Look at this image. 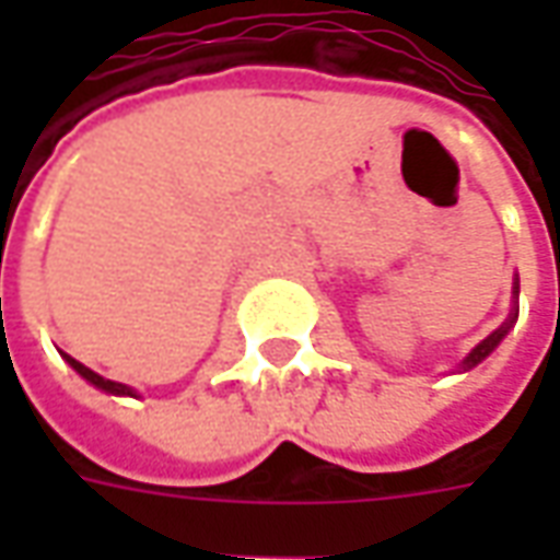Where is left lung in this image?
<instances>
[{"mask_svg":"<svg viewBox=\"0 0 560 560\" xmlns=\"http://www.w3.org/2000/svg\"><path fill=\"white\" fill-rule=\"evenodd\" d=\"M513 300H518V279L513 281ZM516 317H518V305H513V312H510V317H506L504 324L494 329L492 336H486V339H482L480 345H477V348H474V351H470L468 357H465V360H462V369L468 372V369H474V365H477V363H482V360H486V357H489V353H492L494 348L501 345V339H504L506 332H510V327L516 324Z\"/></svg>","mask_w":560,"mask_h":560,"instance_id":"1","label":"left lung"}]
</instances>
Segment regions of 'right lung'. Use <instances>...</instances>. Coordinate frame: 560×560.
I'll return each mask as SVG.
<instances>
[{
    "label": "right lung",
    "instance_id": "right-lung-1",
    "mask_svg": "<svg viewBox=\"0 0 560 560\" xmlns=\"http://www.w3.org/2000/svg\"><path fill=\"white\" fill-rule=\"evenodd\" d=\"M62 357H66V363L71 365L80 377H86V381H90L92 387L104 389V393H114V396H138L131 387H126V384H116V381H107V377H102L98 372H92L90 365H83L80 360H74V357H68V353H62Z\"/></svg>",
    "mask_w": 560,
    "mask_h": 560
}]
</instances>
